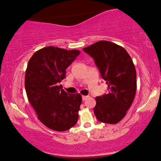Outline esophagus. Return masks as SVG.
Masks as SVG:
<instances>
[{
	"label": "esophagus",
	"instance_id": "34e87169",
	"mask_svg": "<svg viewBox=\"0 0 161 161\" xmlns=\"http://www.w3.org/2000/svg\"><path fill=\"white\" fill-rule=\"evenodd\" d=\"M88 97V96H83L82 97V99H83V101H85V100L87 99V98Z\"/></svg>",
	"mask_w": 161,
	"mask_h": 161
}]
</instances>
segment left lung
Instances as JSON below:
<instances>
[{"mask_svg": "<svg viewBox=\"0 0 161 161\" xmlns=\"http://www.w3.org/2000/svg\"><path fill=\"white\" fill-rule=\"evenodd\" d=\"M83 50L94 59L108 85V94L96 97V118L102 123L115 124L126 115L136 94V73L131 58L122 46L107 41Z\"/></svg>", "mask_w": 161, "mask_h": 161, "instance_id": "obj_1", "label": "left lung"}]
</instances>
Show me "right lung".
Wrapping results in <instances>:
<instances>
[{
    "label": "right lung",
    "mask_w": 161,
    "mask_h": 161,
    "mask_svg": "<svg viewBox=\"0 0 161 161\" xmlns=\"http://www.w3.org/2000/svg\"><path fill=\"white\" fill-rule=\"evenodd\" d=\"M79 54V50L48 46L34 53L27 64L25 78L27 98L39 120L53 131H67L78 121L81 95L68 94L58 85Z\"/></svg>",
    "instance_id": "1"
}]
</instances>
